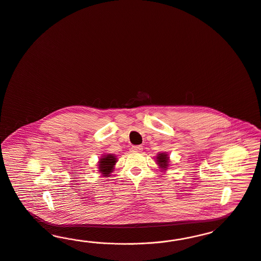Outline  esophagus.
<instances>
[{
  "mask_svg": "<svg viewBox=\"0 0 261 261\" xmlns=\"http://www.w3.org/2000/svg\"><path fill=\"white\" fill-rule=\"evenodd\" d=\"M142 150H143V146H132V151H134V152H141Z\"/></svg>",
  "mask_w": 261,
  "mask_h": 261,
  "instance_id": "obj_1",
  "label": "esophagus"
}]
</instances>
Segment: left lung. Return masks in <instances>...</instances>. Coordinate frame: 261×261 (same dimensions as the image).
<instances>
[{
    "label": "left lung",
    "instance_id": "8db88e82",
    "mask_svg": "<svg viewBox=\"0 0 261 261\" xmlns=\"http://www.w3.org/2000/svg\"><path fill=\"white\" fill-rule=\"evenodd\" d=\"M156 162L159 168H161L163 170H166L168 166H169V156H168V154L164 153V152L157 154Z\"/></svg>",
    "mask_w": 261,
    "mask_h": 261
}]
</instances>
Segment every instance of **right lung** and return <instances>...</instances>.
<instances>
[{
	"label": "right lung",
	"instance_id": "1",
	"mask_svg": "<svg viewBox=\"0 0 261 261\" xmlns=\"http://www.w3.org/2000/svg\"><path fill=\"white\" fill-rule=\"evenodd\" d=\"M117 162L116 156L114 154H104L99 159L98 171L103 175V177H110L111 173L114 171L115 163Z\"/></svg>",
	"mask_w": 261,
	"mask_h": 261
}]
</instances>
